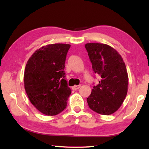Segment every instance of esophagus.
Here are the masks:
<instances>
[{"instance_id":"1","label":"esophagus","mask_w":149,"mask_h":149,"mask_svg":"<svg viewBox=\"0 0 149 149\" xmlns=\"http://www.w3.org/2000/svg\"><path fill=\"white\" fill-rule=\"evenodd\" d=\"M80 87H81V85H74V87H72V89L74 90V91L77 90V89H79Z\"/></svg>"}]
</instances>
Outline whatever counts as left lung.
Wrapping results in <instances>:
<instances>
[{
  "instance_id": "8db88e82",
  "label": "left lung",
  "mask_w": 149,
  "mask_h": 149,
  "mask_svg": "<svg viewBox=\"0 0 149 149\" xmlns=\"http://www.w3.org/2000/svg\"><path fill=\"white\" fill-rule=\"evenodd\" d=\"M93 72L101 79L87 99L89 108L98 114L110 115L119 109L127 95L128 75L121 55L109 45L85 44Z\"/></svg>"
}]
</instances>
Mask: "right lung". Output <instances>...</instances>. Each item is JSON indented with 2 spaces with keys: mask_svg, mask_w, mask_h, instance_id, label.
I'll return each instance as SVG.
<instances>
[{
  "mask_svg": "<svg viewBox=\"0 0 149 149\" xmlns=\"http://www.w3.org/2000/svg\"><path fill=\"white\" fill-rule=\"evenodd\" d=\"M71 45L56 43L37 49L27 61L24 87L30 102L47 116H55L67 106L71 89L65 79V61Z\"/></svg>",
  "mask_w": 149,
  "mask_h": 149,
  "instance_id": "1",
  "label": "right lung"
}]
</instances>
